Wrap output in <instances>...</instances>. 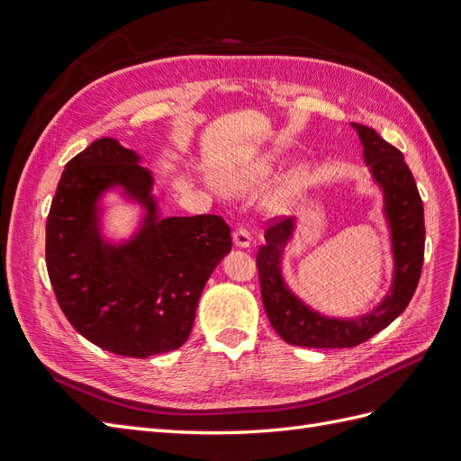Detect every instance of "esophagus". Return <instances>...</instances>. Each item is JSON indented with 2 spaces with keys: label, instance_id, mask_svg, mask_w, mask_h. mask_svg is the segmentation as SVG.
Here are the masks:
<instances>
[{
  "label": "esophagus",
  "instance_id": "esophagus-1",
  "mask_svg": "<svg viewBox=\"0 0 461 461\" xmlns=\"http://www.w3.org/2000/svg\"><path fill=\"white\" fill-rule=\"evenodd\" d=\"M232 240H234L236 248H249L252 246V234L240 227L232 232Z\"/></svg>",
  "mask_w": 461,
  "mask_h": 461
}]
</instances>
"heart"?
<instances>
[{"instance_id":"b5f03b06","label":"heart","mask_w":461,"mask_h":461,"mask_svg":"<svg viewBox=\"0 0 461 461\" xmlns=\"http://www.w3.org/2000/svg\"><path fill=\"white\" fill-rule=\"evenodd\" d=\"M275 173V161L265 153L244 158L221 171L219 186L227 194H248L261 188L271 175ZM312 180V169L308 163H298L292 169L276 180L271 190L265 196V209L269 213H286L294 203L302 198V194L308 190Z\"/></svg>"}]
</instances>
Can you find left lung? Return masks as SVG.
Returning a JSON list of instances; mask_svg holds the SVG:
<instances>
[{"mask_svg":"<svg viewBox=\"0 0 461 461\" xmlns=\"http://www.w3.org/2000/svg\"><path fill=\"white\" fill-rule=\"evenodd\" d=\"M357 132L373 185L383 194V215L393 254V283L367 313L330 317L305 303L285 278V252L294 240L298 219L278 221L265 232L258 252L261 298L269 323L285 342L303 348H354L381 332L408 308L421 276L425 252L423 202L402 153L373 129L350 122Z\"/></svg>","mask_w":461,"mask_h":461,"instance_id":"1","label":"left lung"}]
</instances>
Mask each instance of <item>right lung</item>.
I'll use <instances>...</instances> for the list:
<instances>
[{
	"mask_svg": "<svg viewBox=\"0 0 461 461\" xmlns=\"http://www.w3.org/2000/svg\"><path fill=\"white\" fill-rule=\"evenodd\" d=\"M140 153L100 138L67 163L46 225L48 275L65 317L104 350L149 357L190 337L202 290L230 248L217 215L163 217ZM141 207L129 237L106 234V198Z\"/></svg>",
	"mask_w": 461,
	"mask_h": 461,
	"instance_id": "right-lung-1",
	"label": "right lung"
}]
</instances>
